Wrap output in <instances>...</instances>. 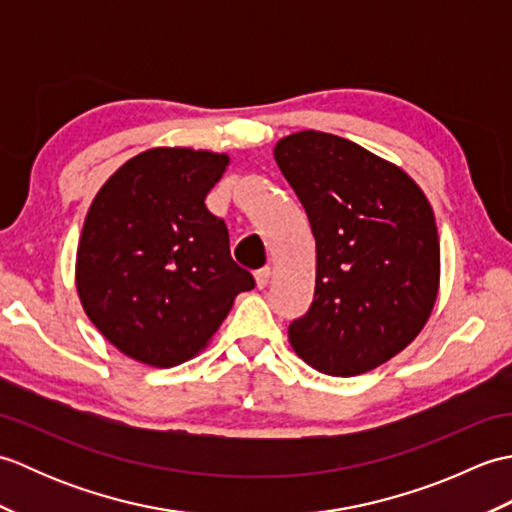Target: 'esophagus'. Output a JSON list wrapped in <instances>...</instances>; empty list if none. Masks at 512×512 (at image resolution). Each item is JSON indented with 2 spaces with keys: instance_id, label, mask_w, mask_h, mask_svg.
I'll use <instances>...</instances> for the list:
<instances>
[{
  "instance_id": "1",
  "label": "esophagus",
  "mask_w": 512,
  "mask_h": 512,
  "mask_svg": "<svg viewBox=\"0 0 512 512\" xmlns=\"http://www.w3.org/2000/svg\"><path fill=\"white\" fill-rule=\"evenodd\" d=\"M268 279H270V268H262L255 273V284L259 290H264L268 286Z\"/></svg>"
}]
</instances>
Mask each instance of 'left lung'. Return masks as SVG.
<instances>
[{"label": "left lung", "instance_id": "1", "mask_svg": "<svg viewBox=\"0 0 512 512\" xmlns=\"http://www.w3.org/2000/svg\"><path fill=\"white\" fill-rule=\"evenodd\" d=\"M273 154L317 244L314 299L290 323L292 350L321 374H365L405 350L436 306L431 204L394 162L341 136L306 129Z\"/></svg>", "mask_w": 512, "mask_h": 512}]
</instances>
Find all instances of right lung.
<instances>
[{
    "mask_svg": "<svg viewBox=\"0 0 512 512\" xmlns=\"http://www.w3.org/2000/svg\"><path fill=\"white\" fill-rule=\"evenodd\" d=\"M226 154L154 147L96 193L76 250V292L90 321L125 356L173 367L198 356L255 279L231 259L206 195Z\"/></svg>",
    "mask_w": 512,
    "mask_h": 512,
    "instance_id": "obj_1",
    "label": "right lung"
}]
</instances>
